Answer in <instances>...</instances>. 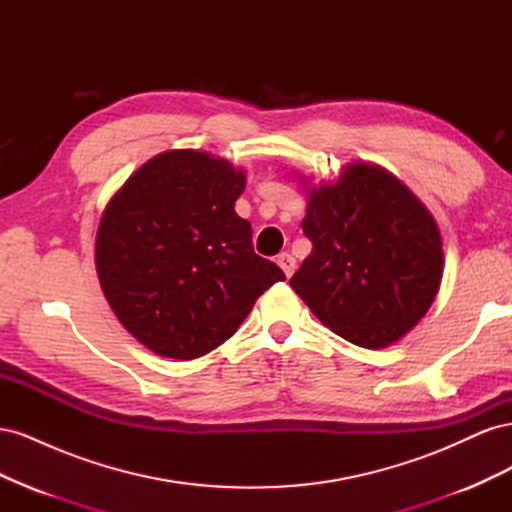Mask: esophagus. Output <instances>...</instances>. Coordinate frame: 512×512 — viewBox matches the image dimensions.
<instances>
[{"instance_id":"obj_1","label":"esophagus","mask_w":512,"mask_h":512,"mask_svg":"<svg viewBox=\"0 0 512 512\" xmlns=\"http://www.w3.org/2000/svg\"><path fill=\"white\" fill-rule=\"evenodd\" d=\"M277 265L282 267V271L286 273V277H290V275L294 273V267H297V262H294L292 254H288V252H282L280 256H277Z\"/></svg>"}]
</instances>
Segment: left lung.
<instances>
[{
  "mask_svg": "<svg viewBox=\"0 0 512 512\" xmlns=\"http://www.w3.org/2000/svg\"><path fill=\"white\" fill-rule=\"evenodd\" d=\"M312 241L292 290L322 324L361 348H384L425 316L442 280V239L404 183L371 164H352L309 194Z\"/></svg>",
  "mask_w": 512,
  "mask_h": 512,
  "instance_id": "left-lung-1",
  "label": "left lung"
}]
</instances>
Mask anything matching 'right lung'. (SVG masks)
Returning a JSON list of instances; mask_svg holds the SVG:
<instances>
[{
    "mask_svg": "<svg viewBox=\"0 0 512 512\" xmlns=\"http://www.w3.org/2000/svg\"><path fill=\"white\" fill-rule=\"evenodd\" d=\"M243 170L181 149L143 164L111 198L96 237L104 297L138 342L190 361L224 344L256 299L286 280L235 213Z\"/></svg>",
    "mask_w": 512,
    "mask_h": 512,
    "instance_id": "1",
    "label": "right lung"
}]
</instances>
